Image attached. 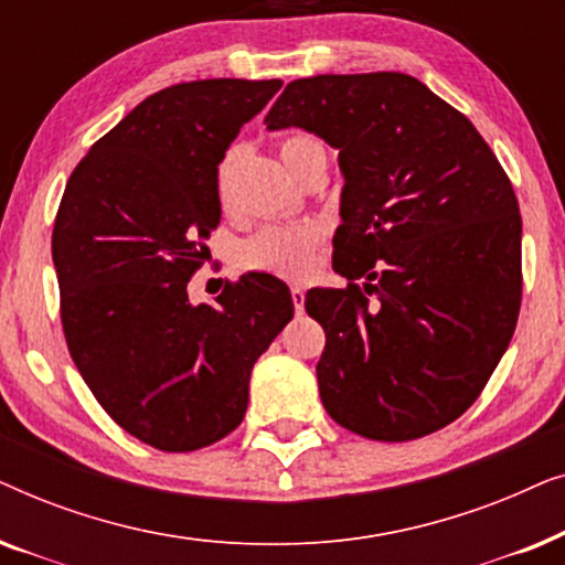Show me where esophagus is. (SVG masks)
<instances>
[{
    "instance_id": "esophagus-1",
    "label": "esophagus",
    "mask_w": 565,
    "mask_h": 565,
    "mask_svg": "<svg viewBox=\"0 0 565 565\" xmlns=\"http://www.w3.org/2000/svg\"><path fill=\"white\" fill-rule=\"evenodd\" d=\"M290 298H292V306H296V313H303V306H306V290L300 288V285H292V288H290Z\"/></svg>"
}]
</instances>
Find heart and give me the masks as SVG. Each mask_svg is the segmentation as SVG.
<instances>
[{"instance_id": "1", "label": "heart", "mask_w": 565, "mask_h": 565, "mask_svg": "<svg viewBox=\"0 0 565 565\" xmlns=\"http://www.w3.org/2000/svg\"><path fill=\"white\" fill-rule=\"evenodd\" d=\"M321 149L316 138L306 134H292L280 141V159L292 174L300 172L306 164L308 153ZM236 153L231 151L218 169V200L226 207L231 200V169H234ZM323 228L313 221L303 223H273V226L259 228L257 234L246 238L238 249V265L252 273H269L280 277H303L313 265V252L321 244Z\"/></svg>"}]
</instances>
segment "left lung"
<instances>
[{
  "label": "left lung",
  "instance_id": "obj_1",
  "mask_svg": "<svg viewBox=\"0 0 565 565\" xmlns=\"http://www.w3.org/2000/svg\"><path fill=\"white\" fill-rule=\"evenodd\" d=\"M265 122L323 138L344 174L334 269L350 282L306 296L327 331L323 408L381 443L447 427L481 396L520 316L522 218L499 159L398 72L296 79Z\"/></svg>",
  "mask_w": 565,
  "mask_h": 565
}]
</instances>
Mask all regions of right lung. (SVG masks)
<instances>
[{"label": "right lung", "mask_w": 565, "mask_h": 565, "mask_svg": "<svg viewBox=\"0 0 565 565\" xmlns=\"http://www.w3.org/2000/svg\"><path fill=\"white\" fill-rule=\"evenodd\" d=\"M280 79H203L146 97L68 177L53 223L61 323L99 406L164 452L242 424L254 362L292 319L288 285L244 275L192 306L221 221L218 164Z\"/></svg>", "instance_id": "obj_1"}]
</instances>
